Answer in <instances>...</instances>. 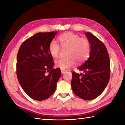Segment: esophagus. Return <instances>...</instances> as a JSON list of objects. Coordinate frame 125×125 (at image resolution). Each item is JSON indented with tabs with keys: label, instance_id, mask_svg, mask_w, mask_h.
Returning a JSON list of instances; mask_svg holds the SVG:
<instances>
[{
	"label": "esophagus",
	"instance_id": "1",
	"mask_svg": "<svg viewBox=\"0 0 125 125\" xmlns=\"http://www.w3.org/2000/svg\"><path fill=\"white\" fill-rule=\"evenodd\" d=\"M66 71V70H64V69H61V72H62V74H63L64 73H65Z\"/></svg>",
	"mask_w": 125,
	"mask_h": 125
}]
</instances>
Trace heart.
I'll return each mask as SVG.
<instances>
[{
  "mask_svg": "<svg viewBox=\"0 0 125 125\" xmlns=\"http://www.w3.org/2000/svg\"><path fill=\"white\" fill-rule=\"evenodd\" d=\"M60 45L56 41H52L49 46V51L51 56L57 58L63 50H67V57L60 58L56 61L57 67L62 69H67L74 66L76 62L79 63L84 62L89 57L91 51L89 41L81 37L73 32H67L59 37Z\"/></svg>",
  "mask_w": 125,
  "mask_h": 125,
  "instance_id": "obj_1",
  "label": "heart"
}]
</instances>
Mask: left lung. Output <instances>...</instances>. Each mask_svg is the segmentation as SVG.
Instances as JSON below:
<instances>
[{"label":"left lung","instance_id":"left-lung-1","mask_svg":"<svg viewBox=\"0 0 125 125\" xmlns=\"http://www.w3.org/2000/svg\"><path fill=\"white\" fill-rule=\"evenodd\" d=\"M91 45L90 57L78 68L84 74L73 72L71 88L82 99L91 100L99 96L106 87L110 78L111 66L105 45L90 32L85 33Z\"/></svg>","mask_w":125,"mask_h":125}]
</instances>
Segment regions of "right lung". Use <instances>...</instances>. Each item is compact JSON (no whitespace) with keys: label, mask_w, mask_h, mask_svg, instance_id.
Returning a JSON list of instances; mask_svg holds the SVG:
<instances>
[{"label":"right lung","mask_w":125,"mask_h":125,"mask_svg":"<svg viewBox=\"0 0 125 125\" xmlns=\"http://www.w3.org/2000/svg\"><path fill=\"white\" fill-rule=\"evenodd\" d=\"M57 31L37 33L22 43L18 52L17 75L24 91L32 99L43 101L56 89L61 75L60 68H53L54 62L49 46Z\"/></svg>","instance_id":"1"}]
</instances>
